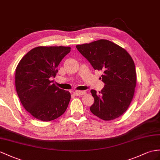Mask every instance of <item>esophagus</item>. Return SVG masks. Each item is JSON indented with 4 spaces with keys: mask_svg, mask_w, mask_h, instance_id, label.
<instances>
[{
    "mask_svg": "<svg viewBox=\"0 0 160 160\" xmlns=\"http://www.w3.org/2000/svg\"><path fill=\"white\" fill-rule=\"evenodd\" d=\"M85 92L84 91H75L73 92V94L75 95V96H81V95H83L85 94Z\"/></svg>",
    "mask_w": 160,
    "mask_h": 160,
    "instance_id": "1",
    "label": "esophagus"
}]
</instances>
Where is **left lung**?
I'll return each instance as SVG.
<instances>
[{
  "mask_svg": "<svg viewBox=\"0 0 160 160\" xmlns=\"http://www.w3.org/2000/svg\"><path fill=\"white\" fill-rule=\"evenodd\" d=\"M76 48L94 70L103 72L100 79L104 87L99 93L91 90L94 98L91 112L106 121L119 118L128 109L134 93L136 73L132 57L123 48L105 39Z\"/></svg>",
  "mask_w": 160,
  "mask_h": 160,
  "instance_id": "8db88e82",
  "label": "left lung"
}]
</instances>
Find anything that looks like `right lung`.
<instances>
[{"label":"right lung","mask_w":160,"mask_h":160,"mask_svg":"<svg viewBox=\"0 0 160 160\" xmlns=\"http://www.w3.org/2000/svg\"><path fill=\"white\" fill-rule=\"evenodd\" d=\"M71 52L69 47H37L27 53L15 71V88L25 109L34 118L49 122L64 113L71 93L55 84L58 64Z\"/></svg>","instance_id":"right-lung-1"}]
</instances>
